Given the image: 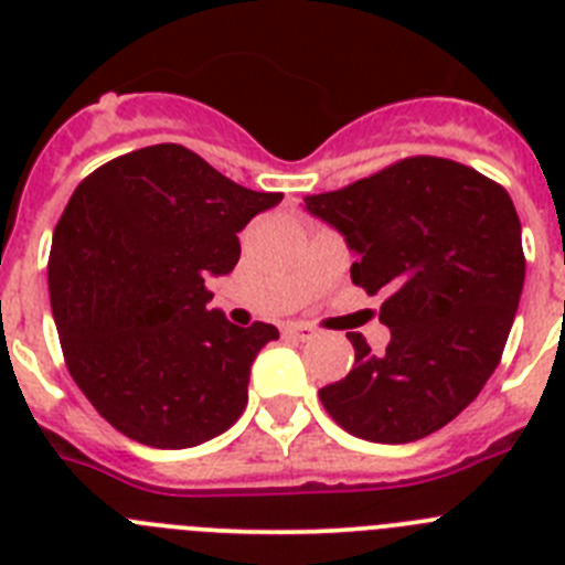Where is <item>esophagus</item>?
Here are the masks:
<instances>
[{
    "label": "esophagus",
    "instance_id": "esophagus-1",
    "mask_svg": "<svg viewBox=\"0 0 565 565\" xmlns=\"http://www.w3.org/2000/svg\"><path fill=\"white\" fill-rule=\"evenodd\" d=\"M286 333L288 337L299 339V342H308V339L317 337V331H313L311 326H306V322H291V326H286Z\"/></svg>",
    "mask_w": 565,
    "mask_h": 565
}]
</instances>
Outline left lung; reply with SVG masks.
<instances>
[{"label": "left lung", "mask_w": 565, "mask_h": 565, "mask_svg": "<svg viewBox=\"0 0 565 565\" xmlns=\"http://www.w3.org/2000/svg\"><path fill=\"white\" fill-rule=\"evenodd\" d=\"M306 209L331 223L356 254L351 279L387 294L379 319L391 344L373 356L348 333L351 373L319 391L351 436L407 444L441 430L501 362L526 259L507 189L447 158H404Z\"/></svg>", "instance_id": "obj_1"}]
</instances>
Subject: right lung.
I'll list each match as a JSON object with an SVG mask.
<instances>
[{
  "mask_svg": "<svg viewBox=\"0 0 565 565\" xmlns=\"http://www.w3.org/2000/svg\"><path fill=\"white\" fill-rule=\"evenodd\" d=\"M282 201L228 181L181 143L135 149L87 174L64 206L47 263L64 362L127 438L186 450L246 411L266 322L209 308V277L239 259L237 232Z\"/></svg>",
  "mask_w": 565,
  "mask_h": 565,
  "instance_id": "right-lung-1",
  "label": "right lung"
}]
</instances>
